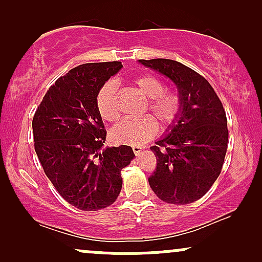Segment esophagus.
I'll use <instances>...</instances> for the list:
<instances>
[{
	"mask_svg": "<svg viewBox=\"0 0 262 262\" xmlns=\"http://www.w3.org/2000/svg\"><path fill=\"white\" fill-rule=\"evenodd\" d=\"M143 150H144V148H141L140 145H134L133 146V151H134L135 155H139L140 152L143 151Z\"/></svg>",
	"mask_w": 262,
	"mask_h": 262,
	"instance_id": "1",
	"label": "esophagus"
}]
</instances>
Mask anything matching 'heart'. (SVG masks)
I'll use <instances>...</instances> for the list:
<instances>
[{
  "instance_id": "1",
  "label": "heart",
  "mask_w": 262,
  "mask_h": 262,
  "mask_svg": "<svg viewBox=\"0 0 262 262\" xmlns=\"http://www.w3.org/2000/svg\"><path fill=\"white\" fill-rule=\"evenodd\" d=\"M143 93L146 101V111H150L162 128L172 125L182 111L181 93L176 89H166L160 77L152 74H143L132 81ZM97 108L101 117L107 122H117L121 117L117 106V87L108 81L97 93ZM158 123L150 116L128 118L113 128L112 138L117 143L127 145H141L155 137Z\"/></svg>"
}]
</instances>
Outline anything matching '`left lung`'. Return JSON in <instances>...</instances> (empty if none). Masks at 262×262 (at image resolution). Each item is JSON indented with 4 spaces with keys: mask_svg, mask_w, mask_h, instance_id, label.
Returning a JSON list of instances; mask_svg holds the SVG:
<instances>
[{
    "mask_svg": "<svg viewBox=\"0 0 262 262\" xmlns=\"http://www.w3.org/2000/svg\"><path fill=\"white\" fill-rule=\"evenodd\" d=\"M140 62L172 80L182 97L177 124L150 148L158 166L149 185L164 202L192 203L209 191L223 167L229 137L223 104L208 81L188 66L170 59Z\"/></svg>",
    "mask_w": 262,
    "mask_h": 262,
    "instance_id": "obj_1",
    "label": "left lung"
}]
</instances>
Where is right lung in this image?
<instances>
[{
  "label": "right lung",
  "mask_w": 262,
  "mask_h": 262,
  "mask_svg": "<svg viewBox=\"0 0 262 262\" xmlns=\"http://www.w3.org/2000/svg\"><path fill=\"white\" fill-rule=\"evenodd\" d=\"M121 61L89 62L50 86L33 117L34 149L45 175L68 203L98 210L116 202L121 171L135 158L128 145L104 148L97 93Z\"/></svg>",
  "instance_id": "obj_1"
}]
</instances>
